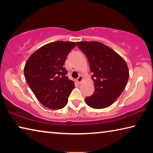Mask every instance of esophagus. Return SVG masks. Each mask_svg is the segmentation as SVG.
<instances>
[{
	"label": "esophagus",
	"instance_id": "34e87169",
	"mask_svg": "<svg viewBox=\"0 0 153 153\" xmlns=\"http://www.w3.org/2000/svg\"><path fill=\"white\" fill-rule=\"evenodd\" d=\"M83 80V77L82 76H79L77 78V82L80 84V83L82 82V81Z\"/></svg>",
	"mask_w": 153,
	"mask_h": 153
}]
</instances>
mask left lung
Segmentation results:
<instances>
[{"mask_svg": "<svg viewBox=\"0 0 153 153\" xmlns=\"http://www.w3.org/2000/svg\"><path fill=\"white\" fill-rule=\"evenodd\" d=\"M77 46L86 55L94 83V94L85 98V101L93 108L109 107L125 89L129 77L127 63L101 42H77Z\"/></svg>", "mask_w": 153, "mask_h": 153, "instance_id": "left-lung-1", "label": "left lung"}]
</instances>
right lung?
I'll return each instance as SVG.
<instances>
[{
  "instance_id": "obj_1",
  "label": "right lung",
  "mask_w": 153,
  "mask_h": 153,
  "mask_svg": "<svg viewBox=\"0 0 153 153\" xmlns=\"http://www.w3.org/2000/svg\"><path fill=\"white\" fill-rule=\"evenodd\" d=\"M74 42L48 43L36 51L27 59L24 75L27 84L38 100L51 109L65 107L74 88V82L67 76L63 67Z\"/></svg>"
}]
</instances>
